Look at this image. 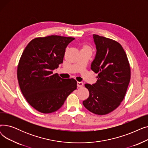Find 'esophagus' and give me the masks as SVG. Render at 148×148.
<instances>
[{"label":"esophagus","mask_w":148,"mask_h":148,"mask_svg":"<svg viewBox=\"0 0 148 148\" xmlns=\"http://www.w3.org/2000/svg\"><path fill=\"white\" fill-rule=\"evenodd\" d=\"M83 86V83L82 82H77V86L79 88H81Z\"/></svg>","instance_id":"esophagus-1"}]
</instances>
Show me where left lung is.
<instances>
[{"mask_svg":"<svg viewBox=\"0 0 148 148\" xmlns=\"http://www.w3.org/2000/svg\"><path fill=\"white\" fill-rule=\"evenodd\" d=\"M96 55L91 69L98 73L95 84H85L89 98L83 101L90 112L104 115L115 110L122 101L130 81V66L121 45L111 39L93 35Z\"/></svg>","mask_w":148,"mask_h":148,"instance_id":"8db88e82","label":"left lung"}]
</instances>
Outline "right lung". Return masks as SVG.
I'll return each mask as SVG.
<instances>
[{"instance_id":"add662e5","label":"right lung","mask_w":148,"mask_h":148,"mask_svg":"<svg viewBox=\"0 0 148 148\" xmlns=\"http://www.w3.org/2000/svg\"><path fill=\"white\" fill-rule=\"evenodd\" d=\"M74 39L58 35L36 38L22 53L17 68L19 86L28 103L38 112L57 111L77 89L75 80L53 73L63 62L65 49Z\"/></svg>"}]
</instances>
